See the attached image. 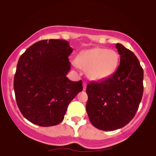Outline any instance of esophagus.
I'll return each instance as SVG.
<instances>
[{
	"label": "esophagus",
	"instance_id": "34e87169",
	"mask_svg": "<svg viewBox=\"0 0 156 156\" xmlns=\"http://www.w3.org/2000/svg\"><path fill=\"white\" fill-rule=\"evenodd\" d=\"M86 84L85 82H83V90H86Z\"/></svg>",
	"mask_w": 156,
	"mask_h": 156
}]
</instances>
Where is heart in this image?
Segmentation results:
<instances>
[{
    "mask_svg": "<svg viewBox=\"0 0 156 156\" xmlns=\"http://www.w3.org/2000/svg\"><path fill=\"white\" fill-rule=\"evenodd\" d=\"M119 55L114 50L93 48L85 50L76 59V65L87 70V76L92 81H101L111 76L117 69Z\"/></svg>",
    "mask_w": 156,
    "mask_h": 156,
    "instance_id": "heart-1",
    "label": "heart"
}]
</instances>
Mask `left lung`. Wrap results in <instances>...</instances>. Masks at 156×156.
<instances>
[{
  "label": "left lung",
  "instance_id": "8db88e82",
  "mask_svg": "<svg viewBox=\"0 0 156 156\" xmlns=\"http://www.w3.org/2000/svg\"><path fill=\"white\" fill-rule=\"evenodd\" d=\"M120 64L109 78L89 82L86 112L92 125L104 131L122 128L133 119L143 96L144 71L130 50L116 44Z\"/></svg>",
  "mask_w": 156,
  "mask_h": 156
}]
</instances>
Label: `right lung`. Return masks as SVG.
<instances>
[{
    "mask_svg": "<svg viewBox=\"0 0 156 156\" xmlns=\"http://www.w3.org/2000/svg\"><path fill=\"white\" fill-rule=\"evenodd\" d=\"M73 52L65 40L39 41L19 59L14 77L16 103L22 115L40 126L63 121L70 102L82 91V82L70 81L68 56Z\"/></svg>",
    "mask_w": 156,
    "mask_h": 156,
    "instance_id": "obj_1",
    "label": "right lung"
}]
</instances>
